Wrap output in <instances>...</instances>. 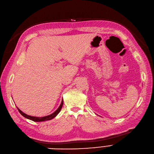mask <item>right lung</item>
I'll list each match as a JSON object with an SVG mask.
<instances>
[{
    "label": "right lung",
    "instance_id": "add662e5",
    "mask_svg": "<svg viewBox=\"0 0 154 154\" xmlns=\"http://www.w3.org/2000/svg\"><path fill=\"white\" fill-rule=\"evenodd\" d=\"M63 99H62V103H61L60 105V106L58 107V108L54 112H53L52 114H51V115H48V116H44V117H35V116H29V115H28L25 114L24 112H23V111H21L18 108H17L18 111H19V112L21 114V115H23L24 118H27V119H31V120H32V121H33V122H40L47 121V120H50V119H53V118H55V117L58 114V113L60 112V110H61V109H62V106H63Z\"/></svg>",
    "mask_w": 154,
    "mask_h": 154
}]
</instances>
